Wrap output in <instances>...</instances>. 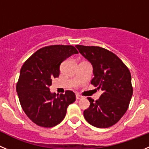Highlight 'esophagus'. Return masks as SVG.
Returning <instances> with one entry per match:
<instances>
[{"label": "esophagus", "mask_w": 149, "mask_h": 149, "mask_svg": "<svg viewBox=\"0 0 149 149\" xmlns=\"http://www.w3.org/2000/svg\"><path fill=\"white\" fill-rule=\"evenodd\" d=\"M76 98H77V100H79V99H81V98H82V97H81L80 95H76Z\"/></svg>", "instance_id": "1"}]
</instances>
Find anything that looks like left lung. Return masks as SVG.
<instances>
[{
    "instance_id": "obj_1",
    "label": "left lung",
    "mask_w": 149,
    "mask_h": 149,
    "mask_svg": "<svg viewBox=\"0 0 149 149\" xmlns=\"http://www.w3.org/2000/svg\"><path fill=\"white\" fill-rule=\"evenodd\" d=\"M92 64L94 77L91 84L103 92L98 100L91 98L84 111L88 123L99 128L111 127L119 122L128 108L133 95L131 72L111 51L98 46H75Z\"/></svg>"
}]
</instances>
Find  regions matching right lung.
Segmentation results:
<instances>
[{"label": "right lung", "instance_id": "obj_1", "mask_svg": "<svg viewBox=\"0 0 149 149\" xmlns=\"http://www.w3.org/2000/svg\"><path fill=\"white\" fill-rule=\"evenodd\" d=\"M78 54L72 45H50L38 50L22 65L16 85L21 106L29 119L44 127L56 126L63 120L67 107L76 100L75 94L50 91L52 80L60 75V65Z\"/></svg>", "mask_w": 149, "mask_h": 149}]
</instances>
